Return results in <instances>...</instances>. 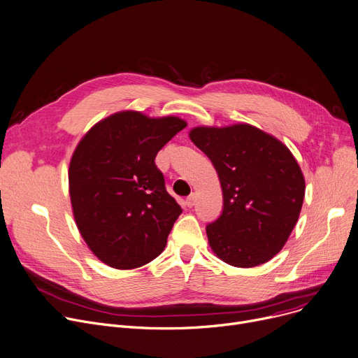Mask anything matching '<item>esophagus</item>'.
<instances>
[{
    "mask_svg": "<svg viewBox=\"0 0 358 358\" xmlns=\"http://www.w3.org/2000/svg\"><path fill=\"white\" fill-rule=\"evenodd\" d=\"M196 201H197V197H196V194H192V196H188V197H187V200H185V204H187V207L192 208V207L196 204Z\"/></svg>",
    "mask_w": 358,
    "mask_h": 358,
    "instance_id": "34e87169",
    "label": "esophagus"
}]
</instances>
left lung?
I'll return each mask as SVG.
<instances>
[{"label":"left lung","mask_w":358,"mask_h":358,"mask_svg":"<svg viewBox=\"0 0 358 358\" xmlns=\"http://www.w3.org/2000/svg\"><path fill=\"white\" fill-rule=\"evenodd\" d=\"M217 171L223 189L219 219L206 226L208 243L226 264H266L287 243L305 196V180L291 151L248 124L199 127L189 132Z\"/></svg>","instance_id":"8db88e82"}]
</instances>
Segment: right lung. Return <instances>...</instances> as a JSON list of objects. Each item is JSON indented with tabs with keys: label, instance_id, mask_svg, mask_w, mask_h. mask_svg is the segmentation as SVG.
<instances>
[{
	"label": "right lung",
	"instance_id": "add662e5",
	"mask_svg": "<svg viewBox=\"0 0 358 358\" xmlns=\"http://www.w3.org/2000/svg\"><path fill=\"white\" fill-rule=\"evenodd\" d=\"M185 125L176 116L125 110L98 122L75 150L69 166L75 220L110 268H139L164 250L182 208L166 193L155 157Z\"/></svg>",
	"mask_w": 358,
	"mask_h": 358
}]
</instances>
